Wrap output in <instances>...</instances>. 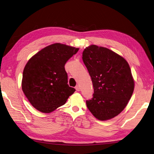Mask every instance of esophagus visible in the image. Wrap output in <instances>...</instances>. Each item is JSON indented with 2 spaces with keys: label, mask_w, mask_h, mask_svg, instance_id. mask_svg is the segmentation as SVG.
I'll list each match as a JSON object with an SVG mask.
<instances>
[{
  "label": "esophagus",
  "mask_w": 154,
  "mask_h": 154,
  "mask_svg": "<svg viewBox=\"0 0 154 154\" xmlns=\"http://www.w3.org/2000/svg\"><path fill=\"white\" fill-rule=\"evenodd\" d=\"M75 89L76 90V91H80V87H79V85H77V86H76V87H75Z\"/></svg>",
  "instance_id": "esophagus-1"
}]
</instances>
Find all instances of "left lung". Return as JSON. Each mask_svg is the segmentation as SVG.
I'll list each match as a JSON object with an SVG mask.
<instances>
[{"instance_id":"left-lung-1","label":"left lung","mask_w":154,"mask_h":154,"mask_svg":"<svg viewBox=\"0 0 154 154\" xmlns=\"http://www.w3.org/2000/svg\"><path fill=\"white\" fill-rule=\"evenodd\" d=\"M82 58L94 89L93 97L86 101L88 108L99 120L114 118L126 107L134 90L128 63L113 51L93 45L85 49Z\"/></svg>"}]
</instances>
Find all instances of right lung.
Here are the masks:
<instances>
[{"mask_svg": "<svg viewBox=\"0 0 154 154\" xmlns=\"http://www.w3.org/2000/svg\"><path fill=\"white\" fill-rule=\"evenodd\" d=\"M79 48L54 43L42 49L27 61L23 71L22 90L30 103L42 113L54 111L76 90L68 85L64 69Z\"/></svg>", "mask_w": 154, "mask_h": 154, "instance_id": "add662e5", "label": "right lung"}]
</instances>
